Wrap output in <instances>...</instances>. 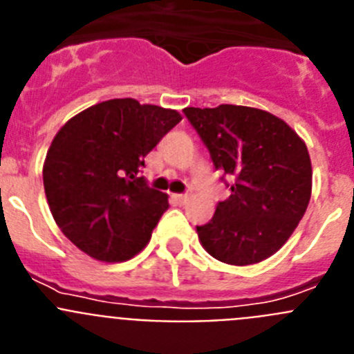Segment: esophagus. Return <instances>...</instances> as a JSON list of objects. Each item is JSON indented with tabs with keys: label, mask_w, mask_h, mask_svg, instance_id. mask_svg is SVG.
Wrapping results in <instances>:
<instances>
[{
	"label": "esophagus",
	"mask_w": 354,
	"mask_h": 354,
	"mask_svg": "<svg viewBox=\"0 0 354 354\" xmlns=\"http://www.w3.org/2000/svg\"><path fill=\"white\" fill-rule=\"evenodd\" d=\"M174 196H175V200L179 202V204H184V202L187 200V193H179V195H174Z\"/></svg>",
	"instance_id": "1"
}]
</instances>
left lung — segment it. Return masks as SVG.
<instances>
[{
	"instance_id": "1",
	"label": "left lung",
	"mask_w": 354,
	"mask_h": 354,
	"mask_svg": "<svg viewBox=\"0 0 354 354\" xmlns=\"http://www.w3.org/2000/svg\"><path fill=\"white\" fill-rule=\"evenodd\" d=\"M216 170L230 175V196L196 227L205 252L232 266L257 264L282 248L312 195L305 142L264 109L220 104L186 108Z\"/></svg>"
}]
</instances>
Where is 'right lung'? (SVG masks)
<instances>
[{"label":"right lung","instance_id":"obj_1","mask_svg":"<svg viewBox=\"0 0 354 354\" xmlns=\"http://www.w3.org/2000/svg\"><path fill=\"white\" fill-rule=\"evenodd\" d=\"M180 120L175 109L111 99L56 133L44 161V189L56 225L81 252L124 262L149 245L168 195L138 174L145 156Z\"/></svg>","mask_w":354,"mask_h":354}]
</instances>
